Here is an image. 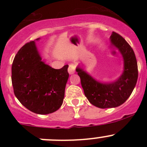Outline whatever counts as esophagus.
<instances>
[{"mask_svg":"<svg viewBox=\"0 0 147 147\" xmlns=\"http://www.w3.org/2000/svg\"><path fill=\"white\" fill-rule=\"evenodd\" d=\"M75 65L73 64L69 65V67H68V72H69V75H72V74L75 73Z\"/></svg>","mask_w":147,"mask_h":147,"instance_id":"esophagus-1","label":"esophagus"}]
</instances>
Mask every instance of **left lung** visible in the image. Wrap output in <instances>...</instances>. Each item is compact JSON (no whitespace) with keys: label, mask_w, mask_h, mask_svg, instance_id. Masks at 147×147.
<instances>
[{"label":"left lung","mask_w":147,"mask_h":147,"mask_svg":"<svg viewBox=\"0 0 147 147\" xmlns=\"http://www.w3.org/2000/svg\"><path fill=\"white\" fill-rule=\"evenodd\" d=\"M110 47L117 49L124 62L123 72L115 81L102 82L94 79L80 65L76 71L81 80L84 95L97 107L105 109L119 107L129 97L138 78L137 59L134 50L119 34L112 32Z\"/></svg>","instance_id":"left-lung-1"}]
</instances>
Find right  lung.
<instances>
[{
	"mask_svg": "<svg viewBox=\"0 0 147 147\" xmlns=\"http://www.w3.org/2000/svg\"><path fill=\"white\" fill-rule=\"evenodd\" d=\"M38 38L35 40H39ZM68 65L56 69L42 60L35 40L21 47L12 65V84L20 103L34 113L47 115L63 105Z\"/></svg>",
	"mask_w": 147,
	"mask_h": 147,
	"instance_id": "right-lung-1",
	"label": "right lung"
}]
</instances>
